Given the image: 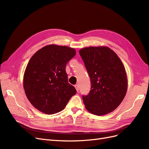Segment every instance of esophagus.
<instances>
[{
	"label": "esophagus",
	"instance_id": "obj_1",
	"mask_svg": "<svg viewBox=\"0 0 149 149\" xmlns=\"http://www.w3.org/2000/svg\"><path fill=\"white\" fill-rule=\"evenodd\" d=\"M74 87H75V88H76V91H77V92H78L79 90V85H78V84H76V85H74Z\"/></svg>",
	"mask_w": 149,
	"mask_h": 149
}]
</instances>
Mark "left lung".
Returning a JSON list of instances; mask_svg holds the SVG:
<instances>
[{
	"instance_id": "obj_1",
	"label": "left lung",
	"mask_w": 149,
	"mask_h": 149,
	"mask_svg": "<svg viewBox=\"0 0 149 149\" xmlns=\"http://www.w3.org/2000/svg\"><path fill=\"white\" fill-rule=\"evenodd\" d=\"M79 52L91 83L89 94L83 96L85 108L96 116L109 114L120 105L127 93L128 80L123 62L105 46L85 47Z\"/></svg>"
}]
</instances>
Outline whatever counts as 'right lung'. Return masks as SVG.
<instances>
[{"label": "right lung", "instance_id": "right-lung-1", "mask_svg": "<svg viewBox=\"0 0 149 149\" xmlns=\"http://www.w3.org/2000/svg\"><path fill=\"white\" fill-rule=\"evenodd\" d=\"M76 53L73 48L51 44L30 58L24 74V89L31 105L39 111L47 114L59 112L76 93L68 82L65 70Z\"/></svg>", "mask_w": 149, "mask_h": 149}]
</instances>
